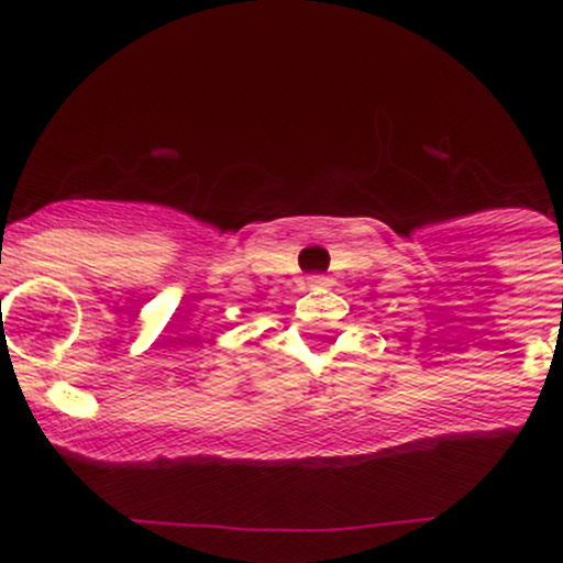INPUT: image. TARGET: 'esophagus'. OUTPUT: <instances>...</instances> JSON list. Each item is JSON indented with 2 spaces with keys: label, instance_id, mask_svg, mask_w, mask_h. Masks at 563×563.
Wrapping results in <instances>:
<instances>
[{
  "label": "esophagus",
  "instance_id": "esophagus-1",
  "mask_svg": "<svg viewBox=\"0 0 563 563\" xmlns=\"http://www.w3.org/2000/svg\"><path fill=\"white\" fill-rule=\"evenodd\" d=\"M308 286H329V277L327 275H310Z\"/></svg>",
  "mask_w": 563,
  "mask_h": 563
}]
</instances>
